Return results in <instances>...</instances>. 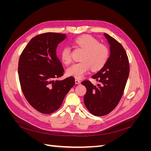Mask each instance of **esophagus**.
I'll return each instance as SVG.
<instances>
[{
    "label": "esophagus",
    "mask_w": 151,
    "mask_h": 151,
    "mask_svg": "<svg viewBox=\"0 0 151 151\" xmlns=\"http://www.w3.org/2000/svg\"><path fill=\"white\" fill-rule=\"evenodd\" d=\"M75 83L76 84H81V81L78 79H76L75 80Z\"/></svg>",
    "instance_id": "1"
}]
</instances>
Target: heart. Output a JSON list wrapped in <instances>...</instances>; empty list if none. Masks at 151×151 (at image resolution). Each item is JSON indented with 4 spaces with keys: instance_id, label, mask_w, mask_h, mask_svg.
<instances>
[{
    "instance_id": "obj_1",
    "label": "heart",
    "mask_w": 151,
    "mask_h": 151,
    "mask_svg": "<svg viewBox=\"0 0 151 151\" xmlns=\"http://www.w3.org/2000/svg\"><path fill=\"white\" fill-rule=\"evenodd\" d=\"M77 47L83 49L84 53L81 57V62L76 63L67 68L68 76L76 79H81L90 68L94 71L99 70L106 64L109 57V51L106 46L89 35L79 36L75 40ZM61 58L63 63L68 65L72 61L70 48L64 47L61 52Z\"/></svg>"
}]
</instances>
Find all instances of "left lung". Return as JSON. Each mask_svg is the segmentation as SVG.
<instances>
[{"instance_id":"1","label":"left lung","mask_w":151,"mask_h":151,"mask_svg":"<svg viewBox=\"0 0 151 151\" xmlns=\"http://www.w3.org/2000/svg\"><path fill=\"white\" fill-rule=\"evenodd\" d=\"M109 45L110 55L106 64L92 78L98 82L94 86L89 81L82 82L87 89L85 106L94 116H104L115 108L121 99L129 76L130 67L122 45L111 36L104 33Z\"/></svg>"}]
</instances>
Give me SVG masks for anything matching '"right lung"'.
I'll return each mask as SVG.
<instances>
[{
	"label": "right lung",
	"instance_id": "1",
	"mask_svg": "<svg viewBox=\"0 0 151 151\" xmlns=\"http://www.w3.org/2000/svg\"><path fill=\"white\" fill-rule=\"evenodd\" d=\"M65 34L46 33L32 38L22 51L18 63L22 91L27 101L43 114L53 113L60 107L65 96L75 84L74 77L62 81L63 68L56 48Z\"/></svg>",
	"mask_w": 151,
	"mask_h": 151
}]
</instances>
